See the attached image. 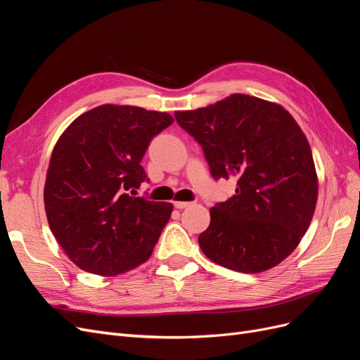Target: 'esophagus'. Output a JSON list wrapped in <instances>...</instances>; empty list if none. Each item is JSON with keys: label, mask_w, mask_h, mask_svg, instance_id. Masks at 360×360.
Segmentation results:
<instances>
[{"label": "esophagus", "mask_w": 360, "mask_h": 360, "mask_svg": "<svg viewBox=\"0 0 360 360\" xmlns=\"http://www.w3.org/2000/svg\"><path fill=\"white\" fill-rule=\"evenodd\" d=\"M192 202H186V201H174V207L176 209L181 210V209H186V207H189Z\"/></svg>", "instance_id": "obj_1"}]
</instances>
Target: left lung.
Segmentation results:
<instances>
[{
	"mask_svg": "<svg viewBox=\"0 0 360 360\" xmlns=\"http://www.w3.org/2000/svg\"><path fill=\"white\" fill-rule=\"evenodd\" d=\"M176 120L204 150L213 179L236 177V195L210 209L198 243L213 263L242 274L278 266L300 243L319 179L307 136L281 105L248 94Z\"/></svg>",
	"mask_w": 360,
	"mask_h": 360,
	"instance_id": "8db88e82",
	"label": "left lung"
}]
</instances>
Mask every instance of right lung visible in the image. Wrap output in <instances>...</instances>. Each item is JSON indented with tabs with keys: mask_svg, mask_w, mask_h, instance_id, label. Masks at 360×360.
<instances>
[{
	"mask_svg": "<svg viewBox=\"0 0 360 360\" xmlns=\"http://www.w3.org/2000/svg\"><path fill=\"white\" fill-rule=\"evenodd\" d=\"M172 122L168 112L108 103L58 138L43 198L51 231L79 269L115 276L150 258L172 204L134 195L148 180L141 159L150 141Z\"/></svg>",
	"mask_w": 360,
	"mask_h": 360,
	"instance_id": "1",
	"label": "right lung"
}]
</instances>
